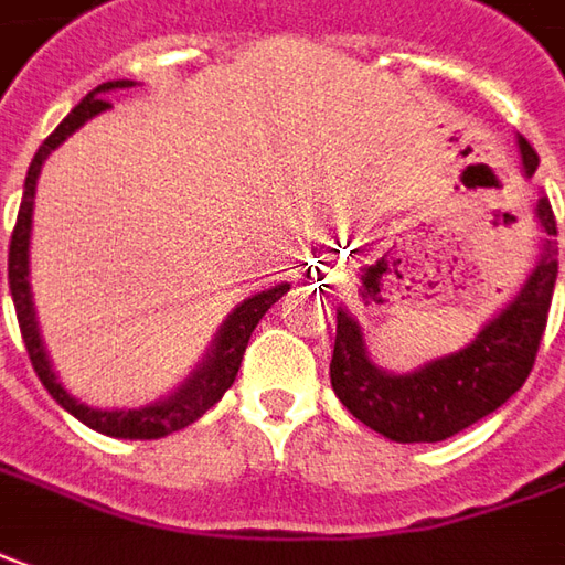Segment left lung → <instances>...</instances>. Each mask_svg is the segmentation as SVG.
<instances>
[{
  "mask_svg": "<svg viewBox=\"0 0 565 565\" xmlns=\"http://www.w3.org/2000/svg\"><path fill=\"white\" fill-rule=\"evenodd\" d=\"M525 175L539 170V153L520 138ZM539 222L556 234L551 201L541 194ZM556 284L554 241H544L539 266L504 312L492 318L467 349L429 362L414 374H386L367 359L359 324L337 309L331 383L347 412L393 443H443L486 414L498 412L529 377L547 328Z\"/></svg>",
  "mask_w": 565,
  "mask_h": 565,
  "instance_id": "left-lung-1",
  "label": "left lung"
}]
</instances>
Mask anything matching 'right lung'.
<instances>
[{
	"instance_id": "add662e5",
	"label": "right lung",
	"mask_w": 565,
	"mask_h": 565,
	"mask_svg": "<svg viewBox=\"0 0 565 565\" xmlns=\"http://www.w3.org/2000/svg\"><path fill=\"white\" fill-rule=\"evenodd\" d=\"M132 83L129 79H117V83H102L73 107L71 114L61 120L52 136L45 138L40 145V151L33 157L30 170H26L24 182V201H21V210H18V222H14V232H11L9 244V287L11 299H14V312H18V328H21V337H24L26 355L33 362V371L36 377L42 380V386L52 393L61 408L83 420L86 427L98 429L105 436H114V439H160V436H170L175 429L191 427L194 420H201L203 414L210 412L216 405L218 398L225 395V390L232 386L234 377H237V367H241V359H244V349H247V340H250L253 328L259 324V318L278 302V299L290 290V284H278L271 290H263L256 297L244 299L232 315L228 321L222 324V331L216 337V347L206 355L203 367L188 380L185 386L179 393H172L170 398L163 402H153V405H145V408H136V412H95V408H86L79 405L73 395H67V390L57 383L55 371L49 364V355L42 349L40 328H36V312H33V297H30V281H26V250H30V222H33V194H36V175L42 170V160L49 153L55 151L57 145L64 138L76 132L86 120H92L95 114H102L110 107V102L105 98V92L114 89H129Z\"/></svg>"
}]
</instances>
